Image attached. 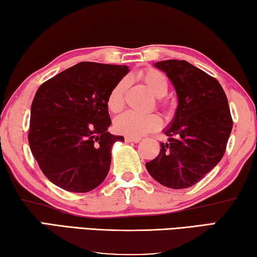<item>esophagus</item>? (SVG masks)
I'll return each instance as SVG.
<instances>
[{
  "instance_id": "1",
  "label": "esophagus",
  "mask_w": 257,
  "mask_h": 257,
  "mask_svg": "<svg viewBox=\"0 0 257 257\" xmlns=\"http://www.w3.org/2000/svg\"><path fill=\"white\" fill-rule=\"evenodd\" d=\"M141 138H132V137H125V141L126 142H134V143H138L140 142Z\"/></svg>"
}]
</instances>
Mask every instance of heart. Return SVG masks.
<instances>
[{"label":"heart","instance_id":"heart-1","mask_svg":"<svg viewBox=\"0 0 257 257\" xmlns=\"http://www.w3.org/2000/svg\"><path fill=\"white\" fill-rule=\"evenodd\" d=\"M148 89L156 97H164L168 91V81L166 76L155 69H147L139 74ZM128 80L121 79L118 81L108 93L106 105L109 111L117 114L124 108L125 91L127 88ZM165 108H167L164 105ZM161 126V118L157 114H140L132 110H127L116 117L114 120V128L117 133L126 137L140 138L146 134L157 131Z\"/></svg>","mask_w":257,"mask_h":257}]
</instances>
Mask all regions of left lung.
<instances>
[{
  "instance_id": "left-lung-1",
  "label": "left lung",
  "mask_w": 257,
  "mask_h": 257,
  "mask_svg": "<svg viewBox=\"0 0 257 257\" xmlns=\"http://www.w3.org/2000/svg\"><path fill=\"white\" fill-rule=\"evenodd\" d=\"M155 65L173 82L178 106L165 131L168 143H161L160 154L146 167L161 185L182 190L199 183L222 159L232 118L226 93L213 76L186 61Z\"/></svg>"
}]
</instances>
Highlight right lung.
<instances>
[{
  "mask_svg": "<svg viewBox=\"0 0 257 257\" xmlns=\"http://www.w3.org/2000/svg\"><path fill=\"white\" fill-rule=\"evenodd\" d=\"M125 65L81 62L47 80L31 103L28 141L45 176L56 186L87 193L110 167V149L120 136L111 124L107 96L127 74Z\"/></svg>",
  "mask_w": 257,
  "mask_h": 257,
  "instance_id": "right-lung-1",
  "label": "right lung"
}]
</instances>
